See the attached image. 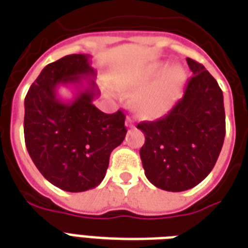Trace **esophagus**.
Segmentation results:
<instances>
[{"instance_id":"esophagus-1","label":"esophagus","mask_w":248,"mask_h":248,"mask_svg":"<svg viewBox=\"0 0 248 248\" xmlns=\"http://www.w3.org/2000/svg\"><path fill=\"white\" fill-rule=\"evenodd\" d=\"M125 125L128 126V128H133V126H135V120H133V117H126Z\"/></svg>"}]
</instances>
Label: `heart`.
<instances>
[{
  "label": "heart",
  "instance_id": "heart-1",
  "mask_svg": "<svg viewBox=\"0 0 248 248\" xmlns=\"http://www.w3.org/2000/svg\"><path fill=\"white\" fill-rule=\"evenodd\" d=\"M166 63H152L116 80L120 87L140 90L135 97V106L141 116L148 119L162 116L177 99L185 82V71L180 66H173L166 71Z\"/></svg>",
  "mask_w": 248,
  "mask_h": 248
}]
</instances>
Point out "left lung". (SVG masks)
Returning <instances> with one entry per match:
<instances>
[{
    "label": "left lung",
    "mask_w": 248,
    "mask_h": 248,
    "mask_svg": "<svg viewBox=\"0 0 248 248\" xmlns=\"http://www.w3.org/2000/svg\"><path fill=\"white\" fill-rule=\"evenodd\" d=\"M193 77L168 115L137 128L145 135L140 149L145 176L166 191L197 186L216 165L226 135L223 93L210 72L186 58Z\"/></svg>",
    "instance_id": "8db88e82"
}]
</instances>
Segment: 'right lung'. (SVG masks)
<instances>
[{
    "label": "right lung",
    "instance_id": "obj_1",
    "mask_svg": "<svg viewBox=\"0 0 248 248\" xmlns=\"http://www.w3.org/2000/svg\"><path fill=\"white\" fill-rule=\"evenodd\" d=\"M90 55L71 54L43 68L25 97V142L42 176L59 189L79 193L106 176L111 152L125 139L122 109L104 113L92 104L99 95ZM82 78H91L82 87ZM61 84L77 85L70 103L56 95Z\"/></svg>",
    "mask_w": 248,
    "mask_h": 248
}]
</instances>
